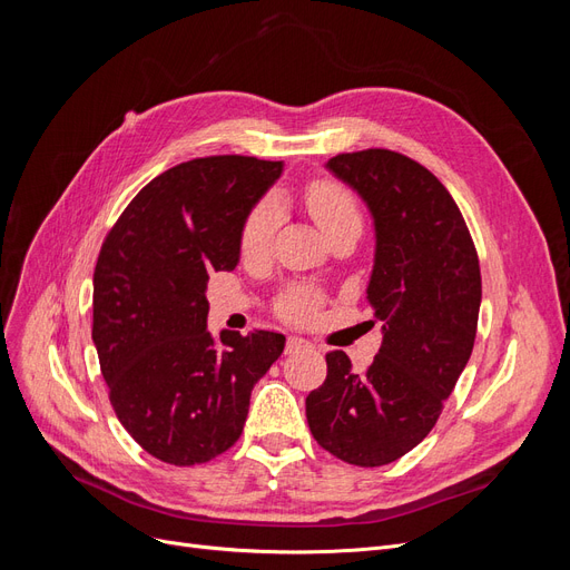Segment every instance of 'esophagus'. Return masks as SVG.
I'll use <instances>...</instances> for the list:
<instances>
[{
    "instance_id": "1",
    "label": "esophagus",
    "mask_w": 570,
    "mask_h": 570,
    "mask_svg": "<svg viewBox=\"0 0 570 570\" xmlns=\"http://www.w3.org/2000/svg\"><path fill=\"white\" fill-rule=\"evenodd\" d=\"M306 347H312V344H308L306 340H302V337H287V344H285V354H295V352H299V350H306Z\"/></svg>"
}]
</instances>
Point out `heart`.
<instances>
[{"label": "heart", "instance_id": "obj_1", "mask_svg": "<svg viewBox=\"0 0 570 570\" xmlns=\"http://www.w3.org/2000/svg\"><path fill=\"white\" fill-rule=\"evenodd\" d=\"M304 202L308 214L314 216L318 226L331 233L340 223L358 218L354 195L347 187L335 180H314L304 189ZM278 206L273 199H262L252 206L243 228H239V252L245 256L264 254L271 245L273 233L278 228ZM321 306V295L312 287H292L278 302V314L287 321H308L314 318Z\"/></svg>", "mask_w": 570, "mask_h": 570}]
</instances>
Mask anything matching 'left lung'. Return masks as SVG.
<instances>
[{"instance_id": "left-lung-1", "label": "left lung", "mask_w": 570, "mask_h": 570, "mask_svg": "<svg viewBox=\"0 0 570 570\" xmlns=\"http://www.w3.org/2000/svg\"><path fill=\"white\" fill-rule=\"evenodd\" d=\"M366 202L375 226L368 304L383 321L371 366L327 352L306 421L325 452L361 469L392 463L438 423L473 352L480 264L446 187L400 151L364 149L325 164Z\"/></svg>"}]
</instances>
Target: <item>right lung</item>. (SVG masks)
Returning a JSON list of instances; mask_svg holds the SVG:
<instances>
[{
  "label": "right lung",
  "instance_id": "obj_1",
  "mask_svg": "<svg viewBox=\"0 0 570 570\" xmlns=\"http://www.w3.org/2000/svg\"><path fill=\"white\" fill-rule=\"evenodd\" d=\"M283 161L239 154L178 164L114 223L95 266L92 342L109 402L159 461L206 463L243 435L252 387L285 335L206 331L212 271L239 262V228Z\"/></svg>",
  "mask_w": 570,
  "mask_h": 570
}]
</instances>
